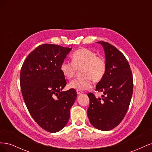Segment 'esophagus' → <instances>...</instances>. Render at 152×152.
I'll return each mask as SVG.
<instances>
[{"label":"esophagus","mask_w":152,"mask_h":152,"mask_svg":"<svg viewBox=\"0 0 152 152\" xmlns=\"http://www.w3.org/2000/svg\"><path fill=\"white\" fill-rule=\"evenodd\" d=\"M82 92L81 91H80V90H77V94H78V95H80V94H82Z\"/></svg>","instance_id":"obj_1"}]
</instances>
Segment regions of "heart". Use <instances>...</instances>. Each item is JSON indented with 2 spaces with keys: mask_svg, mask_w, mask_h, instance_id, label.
I'll use <instances>...</instances> for the list:
<instances>
[{
  "mask_svg": "<svg viewBox=\"0 0 152 152\" xmlns=\"http://www.w3.org/2000/svg\"><path fill=\"white\" fill-rule=\"evenodd\" d=\"M82 76L71 81L68 85L69 89L85 91L92 86L91 79L99 82L107 72V63L104 59L98 56L93 50L80 48L73 53L72 62L64 61L60 65V71L66 79H71L80 70Z\"/></svg>",
  "mask_w": 152,
  "mask_h": 152,
  "instance_id": "obj_1",
  "label": "heart"
}]
</instances>
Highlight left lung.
Here are the masks:
<instances>
[{
  "label": "left lung",
  "mask_w": 152,
  "mask_h": 152,
  "mask_svg": "<svg viewBox=\"0 0 152 152\" xmlns=\"http://www.w3.org/2000/svg\"><path fill=\"white\" fill-rule=\"evenodd\" d=\"M97 43L104 49L107 72L96 86V91L103 93L102 98L87 94L90 100L87 116L93 127L107 131L117 126L125 117L132 95L133 79L128 61L121 51L108 42Z\"/></svg>",
  "instance_id": "obj_1"
}]
</instances>
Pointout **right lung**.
Returning a JSON list of instances; mask_svg holds the SVG:
<instances>
[{"label": "right lung", "mask_w": 152, "mask_h": 152, "mask_svg": "<svg viewBox=\"0 0 152 152\" xmlns=\"http://www.w3.org/2000/svg\"><path fill=\"white\" fill-rule=\"evenodd\" d=\"M72 48L45 44L29 54L23 64L20 86L31 116L49 132L65 127L77 98L75 89L62 91L66 82L60 65Z\"/></svg>", "instance_id": "right-lung-1"}]
</instances>
